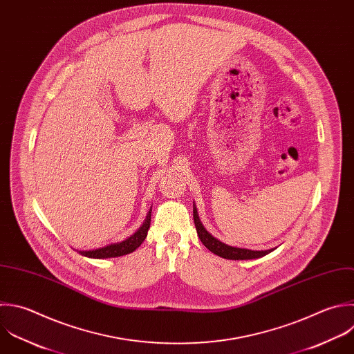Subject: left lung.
Segmentation results:
<instances>
[{"mask_svg":"<svg viewBox=\"0 0 354 354\" xmlns=\"http://www.w3.org/2000/svg\"><path fill=\"white\" fill-rule=\"evenodd\" d=\"M194 223H195V228L198 232V236L201 239V242L214 254L228 259V260H249V259H257L261 256H266L267 253H270L272 249L270 250H249V249H242V248H234V246H228L223 242H220L218 239H216L214 236H212L205 227L202 225L196 207L194 205Z\"/></svg>","mask_w":354,"mask_h":354,"instance_id":"obj_1","label":"left lung"}]
</instances>
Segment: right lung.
<instances>
[{"label": "right lung", "instance_id": "obj_1", "mask_svg": "<svg viewBox=\"0 0 354 354\" xmlns=\"http://www.w3.org/2000/svg\"><path fill=\"white\" fill-rule=\"evenodd\" d=\"M152 210V209H151ZM151 210L144 221V224L140 227V230L133 234L130 238L119 242V243H112L95 250H86V252H79L86 257H93V259H108V257H119L123 254H129L134 252L147 238L149 225H151Z\"/></svg>", "mask_w": 354, "mask_h": 354}]
</instances>
